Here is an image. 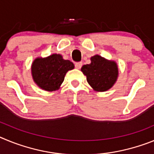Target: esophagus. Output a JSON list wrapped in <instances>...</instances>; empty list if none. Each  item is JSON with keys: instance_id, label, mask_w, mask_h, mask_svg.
Returning <instances> with one entry per match:
<instances>
[{"instance_id": "obj_1", "label": "esophagus", "mask_w": 154, "mask_h": 154, "mask_svg": "<svg viewBox=\"0 0 154 154\" xmlns=\"http://www.w3.org/2000/svg\"><path fill=\"white\" fill-rule=\"evenodd\" d=\"M75 66L76 69H81V67L82 66V62H77V63H75Z\"/></svg>"}]
</instances>
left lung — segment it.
<instances>
[{
    "mask_svg": "<svg viewBox=\"0 0 154 154\" xmlns=\"http://www.w3.org/2000/svg\"><path fill=\"white\" fill-rule=\"evenodd\" d=\"M91 63L84 65L81 71L86 76L88 83L97 92L111 89L119 75L118 66L114 61L107 60L99 55L92 56Z\"/></svg>",
    "mask_w": 154,
    "mask_h": 154,
    "instance_id": "1",
    "label": "left lung"
}]
</instances>
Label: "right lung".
<instances>
[{"instance_id": "add662e5", "label": "right lung", "mask_w": 154, "mask_h": 154, "mask_svg": "<svg viewBox=\"0 0 154 154\" xmlns=\"http://www.w3.org/2000/svg\"><path fill=\"white\" fill-rule=\"evenodd\" d=\"M74 64L65 60L59 54L46 58H35L31 65L34 82L42 89L48 92L58 90L68 71L74 69Z\"/></svg>"}]
</instances>
